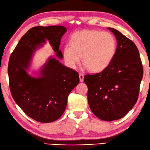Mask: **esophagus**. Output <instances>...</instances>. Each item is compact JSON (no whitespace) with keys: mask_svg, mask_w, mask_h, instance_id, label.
<instances>
[{"mask_svg":"<svg viewBox=\"0 0 150 150\" xmlns=\"http://www.w3.org/2000/svg\"><path fill=\"white\" fill-rule=\"evenodd\" d=\"M79 80H80V81L81 82H82L83 81V78H84V75L82 74V73H79Z\"/></svg>","mask_w":150,"mask_h":150,"instance_id":"obj_1","label":"esophagus"}]
</instances>
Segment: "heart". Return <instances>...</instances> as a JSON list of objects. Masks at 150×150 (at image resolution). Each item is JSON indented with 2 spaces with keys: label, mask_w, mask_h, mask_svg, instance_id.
Returning <instances> with one entry per match:
<instances>
[{
  "label": "heart",
  "mask_w": 150,
  "mask_h": 150,
  "mask_svg": "<svg viewBox=\"0 0 150 150\" xmlns=\"http://www.w3.org/2000/svg\"><path fill=\"white\" fill-rule=\"evenodd\" d=\"M117 42L112 34L96 30H83L73 33L71 44L63 48L67 64L74 68L81 60L91 72H100L107 68L116 53Z\"/></svg>",
  "instance_id": "1"
}]
</instances>
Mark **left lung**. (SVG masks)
Segmentation results:
<instances>
[{
    "instance_id": "8db88e82",
    "label": "left lung",
    "mask_w": 150,
    "mask_h": 150,
    "mask_svg": "<svg viewBox=\"0 0 150 150\" xmlns=\"http://www.w3.org/2000/svg\"><path fill=\"white\" fill-rule=\"evenodd\" d=\"M116 53L102 72L86 75L88 101L92 113L104 121L123 117L138 99L143 71L139 50L133 42L114 28Z\"/></svg>"
}]
</instances>
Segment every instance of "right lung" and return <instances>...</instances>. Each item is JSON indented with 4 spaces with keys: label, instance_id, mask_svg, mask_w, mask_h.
<instances>
[{
    "label": "right lung",
    "instance_id": "obj_1",
    "mask_svg": "<svg viewBox=\"0 0 150 150\" xmlns=\"http://www.w3.org/2000/svg\"><path fill=\"white\" fill-rule=\"evenodd\" d=\"M67 29L62 26H35L21 38L8 64L9 87L13 98L27 115L42 123L60 118L66 109L70 92L79 83V74L53 57L41 67L38 77L27 72L33 54L48 41L58 58L61 38Z\"/></svg>",
    "mask_w": 150,
    "mask_h": 150
}]
</instances>
